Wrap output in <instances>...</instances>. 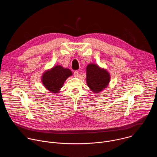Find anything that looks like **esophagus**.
Here are the masks:
<instances>
[{
    "label": "esophagus",
    "mask_w": 157,
    "mask_h": 157,
    "mask_svg": "<svg viewBox=\"0 0 157 157\" xmlns=\"http://www.w3.org/2000/svg\"><path fill=\"white\" fill-rule=\"evenodd\" d=\"M78 75H79L78 71H75L74 72V76H75V77H78Z\"/></svg>",
    "instance_id": "obj_1"
}]
</instances>
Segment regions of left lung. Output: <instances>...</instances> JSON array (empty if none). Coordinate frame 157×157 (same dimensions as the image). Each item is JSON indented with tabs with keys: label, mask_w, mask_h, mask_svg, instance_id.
<instances>
[{
	"label": "left lung",
	"mask_w": 157,
	"mask_h": 157,
	"mask_svg": "<svg viewBox=\"0 0 157 157\" xmlns=\"http://www.w3.org/2000/svg\"><path fill=\"white\" fill-rule=\"evenodd\" d=\"M110 75L106 69L96 63H89L86 66V83L90 90L98 94L108 86Z\"/></svg>",
	"instance_id": "obj_1"
}]
</instances>
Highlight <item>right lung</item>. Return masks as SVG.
Returning <instances> with one entry per match:
<instances>
[{
	"label": "right lung",
	"mask_w": 157,
	"mask_h": 157,
	"mask_svg": "<svg viewBox=\"0 0 157 157\" xmlns=\"http://www.w3.org/2000/svg\"><path fill=\"white\" fill-rule=\"evenodd\" d=\"M73 75L72 71L61 65H56L51 69L47 70L42 74L41 81L43 85L50 92L58 94L64 82Z\"/></svg>",
	"instance_id": "add662e5"
}]
</instances>
